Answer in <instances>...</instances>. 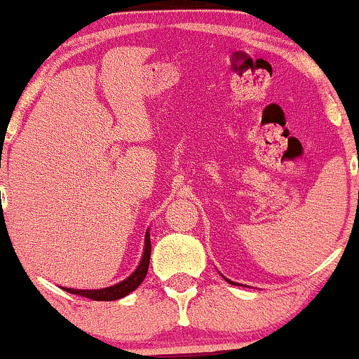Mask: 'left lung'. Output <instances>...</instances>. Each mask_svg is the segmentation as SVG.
Returning a JSON list of instances; mask_svg holds the SVG:
<instances>
[{"instance_id":"obj_1","label":"left lung","mask_w":359,"mask_h":359,"mask_svg":"<svg viewBox=\"0 0 359 359\" xmlns=\"http://www.w3.org/2000/svg\"><path fill=\"white\" fill-rule=\"evenodd\" d=\"M225 279H227V278H225ZM227 281H229V279H227ZM229 283H230V284H233V283H232V281H229Z\"/></svg>"}]
</instances>
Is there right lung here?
<instances>
[{"label": "right lung", "mask_w": 359, "mask_h": 359, "mask_svg": "<svg viewBox=\"0 0 359 359\" xmlns=\"http://www.w3.org/2000/svg\"><path fill=\"white\" fill-rule=\"evenodd\" d=\"M150 252H151L150 232L147 230L145 248H144V255H142L139 266H137L135 271L132 273L129 278L124 279V281L117 283V284H114V286L104 287V289H70V287H63V289L70 294H76V296L93 299V301H116V299L126 297L127 294L135 291V289L142 284V281L145 279L147 271H149V264H150Z\"/></svg>", "instance_id": "add662e5"}]
</instances>
